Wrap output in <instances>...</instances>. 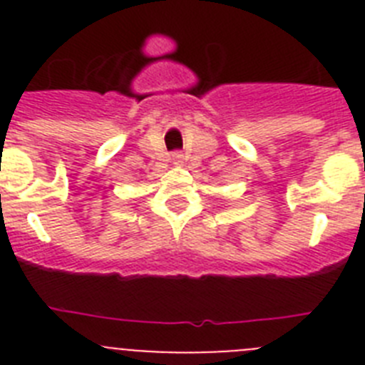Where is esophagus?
Returning <instances> with one entry per match:
<instances>
[{"label": "esophagus", "mask_w": 365, "mask_h": 365, "mask_svg": "<svg viewBox=\"0 0 365 365\" xmlns=\"http://www.w3.org/2000/svg\"><path fill=\"white\" fill-rule=\"evenodd\" d=\"M172 160H173V164H180L182 160H185V155L179 153V151H175V153L172 155Z\"/></svg>", "instance_id": "esophagus-1"}]
</instances>
